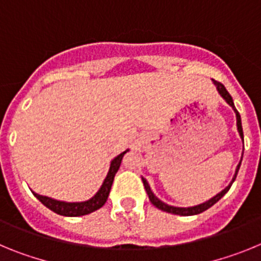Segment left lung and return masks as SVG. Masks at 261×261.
<instances>
[{"instance_id": "obj_1", "label": "left lung", "mask_w": 261, "mask_h": 261, "mask_svg": "<svg viewBox=\"0 0 261 261\" xmlns=\"http://www.w3.org/2000/svg\"><path fill=\"white\" fill-rule=\"evenodd\" d=\"M213 82H214V85H216V86H217V90H218V93H220L221 95H222V98L225 99L226 102L229 103V105L232 107V110H234L235 115H237V126H238V132H239V135H241L242 140H243V129H242L241 115H239V112H238V111H237V108H235L234 102H232L231 95H230L229 91L226 90V87L223 86V85L221 84V82H218V81H216V80H213ZM241 162H242V161H241ZM239 167H241V163H239L238 167H237V171H235L234 177H232V181L229 184V186L226 187V188L222 191V192H220V193H218V195L214 196L213 199H211V200H209V201L204 202V204L196 205V206H191V208H176V206H171V205L165 204V202L161 201V200H159L158 197H155V196H154V193L151 192V190H150V187H149V184H147V181L145 180L144 177H142V183H144L145 190H146V193H147V196H149V199H150L151 204H153L154 206H156V208H158V209H161V211H163V212H167V213H171V214H179V216H195V214L202 213V212H205V211H206V209L211 208V206H213V205L216 204V202L218 201V200H220L221 197H222V196L225 195L226 192H227V191L230 190V187H231V184L234 183L235 177H237V174H238Z\"/></svg>"}]
</instances>
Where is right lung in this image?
Wrapping results in <instances>:
<instances>
[{"mask_svg": "<svg viewBox=\"0 0 261 261\" xmlns=\"http://www.w3.org/2000/svg\"><path fill=\"white\" fill-rule=\"evenodd\" d=\"M126 151L121 153L120 155H117L116 158L111 162L110 171H108L107 177L103 181L100 190L96 192V195L94 196L93 199L87 200L84 202H64V201H57V200H53L47 197V196H41L38 193L32 192L35 195L36 199L41 202L43 205H45L48 209H50L55 213L60 214V216H66V217H78V216H85V214L93 213V212L98 211L99 208H102L103 205L106 204L108 199V195H110L111 186L114 183V177L116 175L117 170L120 167V163H121V159H123L124 154Z\"/></svg>", "mask_w": 261, "mask_h": 261, "instance_id": "obj_1", "label": "right lung"}]
</instances>
